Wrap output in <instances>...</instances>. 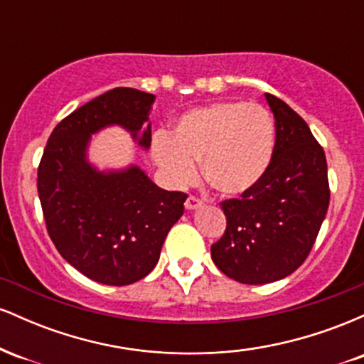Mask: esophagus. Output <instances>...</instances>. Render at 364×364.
<instances>
[{
  "instance_id": "1",
  "label": "esophagus",
  "mask_w": 364,
  "mask_h": 364,
  "mask_svg": "<svg viewBox=\"0 0 364 364\" xmlns=\"http://www.w3.org/2000/svg\"><path fill=\"white\" fill-rule=\"evenodd\" d=\"M202 200L198 198V196H193V195H190L186 198V202H185V207L188 208V210H195V208H198V207H202Z\"/></svg>"
}]
</instances>
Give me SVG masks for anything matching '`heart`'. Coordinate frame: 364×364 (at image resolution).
<instances>
[{
	"label": "heart",
	"mask_w": 364,
	"mask_h": 364,
	"mask_svg": "<svg viewBox=\"0 0 364 364\" xmlns=\"http://www.w3.org/2000/svg\"><path fill=\"white\" fill-rule=\"evenodd\" d=\"M275 123L255 102L224 101L179 116L171 136L152 140V157L174 186L196 179L202 166L205 181L217 193L237 196L253 190L272 164Z\"/></svg>",
	"instance_id": "heart-1"
}]
</instances>
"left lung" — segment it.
Here are the masks:
<instances>
[{
	"instance_id": "1",
	"label": "left lung",
	"mask_w": 364,
	"mask_h": 364,
	"mask_svg": "<svg viewBox=\"0 0 364 364\" xmlns=\"http://www.w3.org/2000/svg\"><path fill=\"white\" fill-rule=\"evenodd\" d=\"M275 118L272 164L253 190L220 203L224 236L212 245L220 272L241 284L281 281L311 252L328 208L327 159L301 116L265 94Z\"/></svg>"
}]
</instances>
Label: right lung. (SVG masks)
Returning a JSON list of instances; mask_svg holds the SVG:
<instances>
[{
  "mask_svg": "<svg viewBox=\"0 0 364 364\" xmlns=\"http://www.w3.org/2000/svg\"><path fill=\"white\" fill-rule=\"evenodd\" d=\"M154 101V94L118 87L83 104L53 129L37 169L56 250L78 272L107 286H128L152 272L185 210L186 193L162 190L139 166L99 171L87 159L92 135L112 124L147 150Z\"/></svg>",
  "mask_w": 364,
  "mask_h": 364,
  "instance_id": "right-lung-1",
  "label": "right lung"
}]
</instances>
